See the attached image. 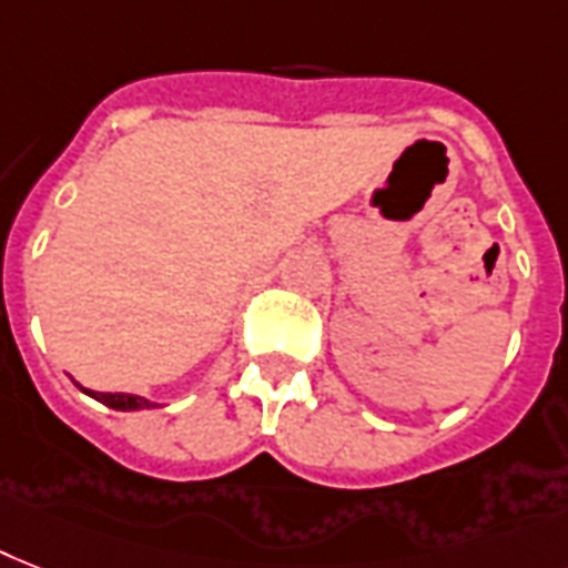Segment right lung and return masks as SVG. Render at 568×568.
Wrapping results in <instances>:
<instances>
[{"label":"right lung","instance_id":"obj_1","mask_svg":"<svg viewBox=\"0 0 568 568\" xmlns=\"http://www.w3.org/2000/svg\"><path fill=\"white\" fill-rule=\"evenodd\" d=\"M84 394H90L92 399H99L108 408H116V412H140V408H151L154 403H149L145 396H133V394H99V390H87L81 388Z\"/></svg>","mask_w":568,"mask_h":568}]
</instances>
